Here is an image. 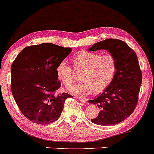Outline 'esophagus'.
<instances>
[{"label":"esophagus","mask_w":154,"mask_h":154,"mask_svg":"<svg viewBox=\"0 0 154 154\" xmlns=\"http://www.w3.org/2000/svg\"><path fill=\"white\" fill-rule=\"evenodd\" d=\"M78 99H79V100H80L81 102H82V103H87V101H88V99H87V98H85V97H78Z\"/></svg>","instance_id":"obj_1"}]
</instances>
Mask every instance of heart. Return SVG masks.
<instances>
[{
  "instance_id": "obj_1",
  "label": "heart",
  "mask_w": 154,
  "mask_h": 154,
  "mask_svg": "<svg viewBox=\"0 0 154 154\" xmlns=\"http://www.w3.org/2000/svg\"><path fill=\"white\" fill-rule=\"evenodd\" d=\"M77 69L81 70L82 82L70 87L75 81L72 69L65 60L57 64L56 74L69 91L77 95L99 93L112 83L117 72V60L110 54L101 55L88 51H79L73 58Z\"/></svg>"
}]
</instances>
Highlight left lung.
<instances>
[{
	"instance_id": "8db88e82",
	"label": "left lung",
	"mask_w": 154,
	"mask_h": 154,
	"mask_svg": "<svg viewBox=\"0 0 154 154\" xmlns=\"http://www.w3.org/2000/svg\"><path fill=\"white\" fill-rule=\"evenodd\" d=\"M105 49L117 60V72L112 83L97 97L89 103L100 108L93 123L113 125L123 121L136 108L142 82L138 57L135 51L123 41L108 38L97 42L89 51Z\"/></svg>"
}]
</instances>
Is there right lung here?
<instances>
[{"label":"right lung","instance_id":"obj_1","mask_svg":"<svg viewBox=\"0 0 154 154\" xmlns=\"http://www.w3.org/2000/svg\"><path fill=\"white\" fill-rule=\"evenodd\" d=\"M51 43L29 46L13 62L11 92L18 108L33 123L47 125L60 117L69 94L56 95L61 87L56 74L59 62L72 51Z\"/></svg>","mask_w":154,"mask_h":154}]
</instances>
